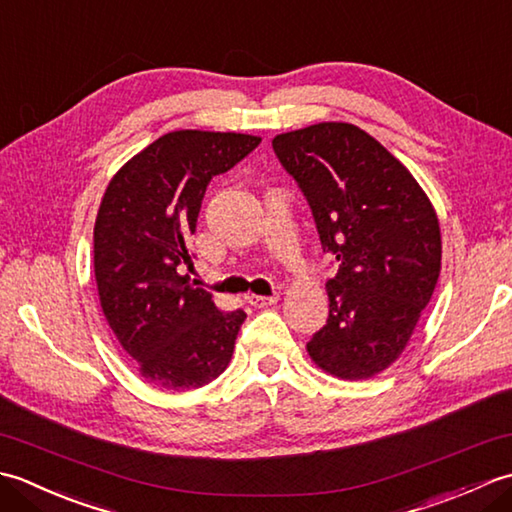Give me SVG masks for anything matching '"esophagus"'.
<instances>
[{
  "mask_svg": "<svg viewBox=\"0 0 512 512\" xmlns=\"http://www.w3.org/2000/svg\"><path fill=\"white\" fill-rule=\"evenodd\" d=\"M246 301L250 303V306L253 308H266V306H275V303L279 301V297L277 295H273V297H262V295H248L246 297Z\"/></svg>",
  "mask_w": 512,
  "mask_h": 512,
  "instance_id": "1",
  "label": "esophagus"
}]
</instances>
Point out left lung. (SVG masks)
<instances>
[{"mask_svg": "<svg viewBox=\"0 0 512 512\" xmlns=\"http://www.w3.org/2000/svg\"><path fill=\"white\" fill-rule=\"evenodd\" d=\"M273 149L312 209L328 279L330 317L308 354L323 372L363 380L405 350L440 277V224L409 169L350 123L279 134Z\"/></svg>", "mask_w": 512, "mask_h": 512, "instance_id": "left-lung-1", "label": "left lung"}]
</instances>
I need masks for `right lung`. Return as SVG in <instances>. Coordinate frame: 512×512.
Wrapping results in <instances>:
<instances>
[{"label":"right lung","instance_id":"obj_1","mask_svg":"<svg viewBox=\"0 0 512 512\" xmlns=\"http://www.w3.org/2000/svg\"><path fill=\"white\" fill-rule=\"evenodd\" d=\"M262 138L180 129L160 136L116 171L94 224L101 308L147 383L184 391L209 385L231 363L244 310L222 312L195 288L189 239L209 182Z\"/></svg>","mask_w":512,"mask_h":512}]
</instances>
